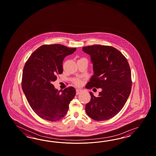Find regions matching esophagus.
Instances as JSON below:
<instances>
[{
  "mask_svg": "<svg viewBox=\"0 0 156 156\" xmlns=\"http://www.w3.org/2000/svg\"><path fill=\"white\" fill-rule=\"evenodd\" d=\"M82 91V89H76V94L78 95L80 94L81 92Z\"/></svg>",
  "mask_w": 156,
  "mask_h": 156,
  "instance_id": "34e87169",
  "label": "esophagus"
}]
</instances>
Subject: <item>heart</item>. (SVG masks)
<instances>
[{
    "mask_svg": "<svg viewBox=\"0 0 156 156\" xmlns=\"http://www.w3.org/2000/svg\"><path fill=\"white\" fill-rule=\"evenodd\" d=\"M83 82V80L80 78H76L73 80V83L76 86H80Z\"/></svg>",
    "mask_w": 156,
    "mask_h": 156,
    "instance_id": "b5f03b06",
    "label": "heart"
}]
</instances>
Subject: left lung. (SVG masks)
<instances>
[{
    "mask_svg": "<svg viewBox=\"0 0 156 156\" xmlns=\"http://www.w3.org/2000/svg\"><path fill=\"white\" fill-rule=\"evenodd\" d=\"M82 50L91 56L94 72L86 88L102 90L98 97L90 92L91 100L86 105V112L95 121L109 119L121 111L130 94L132 80L129 62L112 46L96 44Z\"/></svg>",
    "mask_w": 156,
    "mask_h": 156,
    "instance_id": "1",
    "label": "left lung"
}]
</instances>
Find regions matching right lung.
<instances>
[{
	"label": "right lung",
	"mask_w": 156,
	"mask_h": 156,
	"mask_svg": "<svg viewBox=\"0 0 156 156\" xmlns=\"http://www.w3.org/2000/svg\"><path fill=\"white\" fill-rule=\"evenodd\" d=\"M59 44H44L30 55L23 69L21 86L31 109L39 117L57 121L66 114L70 102L76 91L73 87L62 92L56 90L52 82L63 72L65 57L76 51Z\"/></svg>",
	"instance_id": "add662e5"
}]
</instances>
